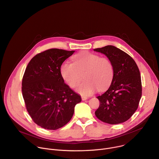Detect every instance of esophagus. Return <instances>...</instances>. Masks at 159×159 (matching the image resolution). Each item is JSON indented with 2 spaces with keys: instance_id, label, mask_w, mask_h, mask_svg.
<instances>
[{
  "instance_id": "esophagus-1",
  "label": "esophagus",
  "mask_w": 159,
  "mask_h": 159,
  "mask_svg": "<svg viewBox=\"0 0 159 159\" xmlns=\"http://www.w3.org/2000/svg\"><path fill=\"white\" fill-rule=\"evenodd\" d=\"M81 98H82V101H85L86 99H87V98L85 97V96H81Z\"/></svg>"
}]
</instances>
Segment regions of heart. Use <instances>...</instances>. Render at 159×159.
<instances>
[{"label": "heart", "mask_w": 159, "mask_h": 159, "mask_svg": "<svg viewBox=\"0 0 159 159\" xmlns=\"http://www.w3.org/2000/svg\"><path fill=\"white\" fill-rule=\"evenodd\" d=\"M61 74L70 87H78L77 91L83 96H90L98 90L106 89L111 84L114 69L107 57L90 52H82L73 57V63L64 62L60 68Z\"/></svg>", "instance_id": "b5f03b06"}]
</instances>
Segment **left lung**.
Here are the masks:
<instances>
[{
    "instance_id": "obj_1",
    "label": "left lung",
    "mask_w": 159,
    "mask_h": 159,
    "mask_svg": "<svg viewBox=\"0 0 159 159\" xmlns=\"http://www.w3.org/2000/svg\"><path fill=\"white\" fill-rule=\"evenodd\" d=\"M111 60L114 75L109 89L97 98L100 102L96 117L111 125L125 122L137 109L142 97V81L139 67L126 53L112 45L96 48Z\"/></svg>"
}]
</instances>
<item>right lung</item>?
Returning a JSON list of instances; mask_svg holds the SVG:
<instances>
[{
    "label": "right lung",
    "mask_w": 159,
    "mask_h": 159,
    "mask_svg": "<svg viewBox=\"0 0 159 159\" xmlns=\"http://www.w3.org/2000/svg\"><path fill=\"white\" fill-rule=\"evenodd\" d=\"M75 51L52 48L36 55L22 80V93L33 121L43 128L55 130L69 123L80 96L65 84L60 68Z\"/></svg>",
    "instance_id": "right-lung-1"
}]
</instances>
